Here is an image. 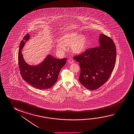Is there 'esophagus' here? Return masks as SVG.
<instances>
[{
    "mask_svg": "<svg viewBox=\"0 0 134 134\" xmlns=\"http://www.w3.org/2000/svg\"><path fill=\"white\" fill-rule=\"evenodd\" d=\"M68 62L70 63V64H72L74 62V60H73L72 58H70L69 60H68Z\"/></svg>",
    "mask_w": 134,
    "mask_h": 134,
    "instance_id": "34e87169",
    "label": "esophagus"
}]
</instances>
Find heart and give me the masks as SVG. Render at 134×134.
<instances>
[{
    "label": "heart",
    "instance_id": "b5f03b06",
    "mask_svg": "<svg viewBox=\"0 0 134 134\" xmlns=\"http://www.w3.org/2000/svg\"><path fill=\"white\" fill-rule=\"evenodd\" d=\"M60 43H57V48L59 50H64V45H70L71 51L75 53L80 54L85 51L86 46V39L85 36L79 35L77 33L67 34L59 39Z\"/></svg>",
    "mask_w": 134,
    "mask_h": 134
}]
</instances>
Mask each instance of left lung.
<instances>
[{"instance_id": "8db88e82", "label": "left lung", "mask_w": 134, "mask_h": 134, "mask_svg": "<svg viewBox=\"0 0 134 134\" xmlns=\"http://www.w3.org/2000/svg\"><path fill=\"white\" fill-rule=\"evenodd\" d=\"M99 41L100 46L74 57L79 63V81L90 90H96L107 82L116 63V46L113 40L102 34Z\"/></svg>"}]
</instances>
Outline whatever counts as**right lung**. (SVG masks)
<instances>
[{
	"mask_svg": "<svg viewBox=\"0 0 134 134\" xmlns=\"http://www.w3.org/2000/svg\"><path fill=\"white\" fill-rule=\"evenodd\" d=\"M30 38L29 34L20 42L18 54V64L22 79L35 88L45 90L52 87L58 79L60 71L66 64L67 58L57 59L48 55L43 62L36 66L26 64L21 50Z\"/></svg>",
	"mask_w": 134,
	"mask_h": 134,
	"instance_id": "obj_1",
	"label": "right lung"
}]
</instances>
